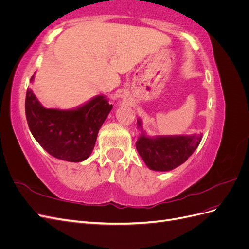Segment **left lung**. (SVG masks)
Returning <instances> with one entry per match:
<instances>
[{
	"mask_svg": "<svg viewBox=\"0 0 249 249\" xmlns=\"http://www.w3.org/2000/svg\"><path fill=\"white\" fill-rule=\"evenodd\" d=\"M136 142V148L146 166L156 171H169L187 161L201 141L200 135H175V136L148 137L142 130Z\"/></svg>",
	"mask_w": 249,
	"mask_h": 249,
	"instance_id": "obj_1",
	"label": "left lung"
}]
</instances>
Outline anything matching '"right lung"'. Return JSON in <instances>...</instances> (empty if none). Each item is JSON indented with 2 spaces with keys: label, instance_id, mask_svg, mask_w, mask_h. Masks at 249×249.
Listing matches in <instances>:
<instances>
[{
  "label": "right lung",
  "instance_id": "1",
  "mask_svg": "<svg viewBox=\"0 0 249 249\" xmlns=\"http://www.w3.org/2000/svg\"><path fill=\"white\" fill-rule=\"evenodd\" d=\"M25 108L29 129L46 152L60 160L82 162L91 155L112 105L97 95L76 109H48L29 88Z\"/></svg>",
  "mask_w": 249,
  "mask_h": 249
}]
</instances>
